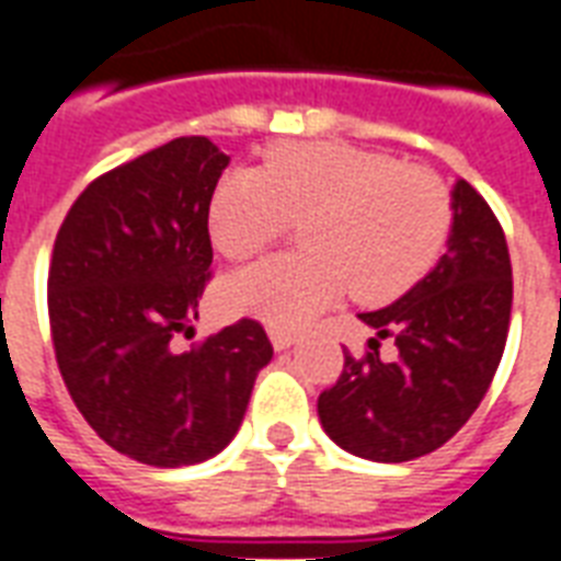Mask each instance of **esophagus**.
<instances>
[{"label": "esophagus", "mask_w": 561, "mask_h": 561, "mask_svg": "<svg viewBox=\"0 0 561 561\" xmlns=\"http://www.w3.org/2000/svg\"><path fill=\"white\" fill-rule=\"evenodd\" d=\"M271 343H273V350H276V352L290 350V346L297 343V334H294V332H282V329H271Z\"/></svg>", "instance_id": "34e87169"}]
</instances>
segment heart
<instances>
[{"label": "heart", "instance_id": "obj_1", "mask_svg": "<svg viewBox=\"0 0 561 561\" xmlns=\"http://www.w3.org/2000/svg\"><path fill=\"white\" fill-rule=\"evenodd\" d=\"M290 220L306 253L232 273L224 311L297 329L346 288L358 302L399 297L443 253L451 203L431 171L337 142L279 145L262 171H232L211 194V244L232 262L262 253Z\"/></svg>", "mask_w": 561, "mask_h": 561}]
</instances>
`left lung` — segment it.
<instances>
[{
  "label": "left lung",
  "mask_w": 561,
  "mask_h": 561,
  "mask_svg": "<svg viewBox=\"0 0 561 561\" xmlns=\"http://www.w3.org/2000/svg\"><path fill=\"white\" fill-rule=\"evenodd\" d=\"M448 250L392 306L358 314L375 337L334 387L320 392L323 431L343 451L375 462L436 451L486 396L513 311V264L495 211L466 180L451 188ZM392 336L397 358L377 346Z\"/></svg>",
  "instance_id": "obj_1"
}]
</instances>
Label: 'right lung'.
Segmentation results:
<instances>
[{"mask_svg":"<svg viewBox=\"0 0 561 561\" xmlns=\"http://www.w3.org/2000/svg\"><path fill=\"white\" fill-rule=\"evenodd\" d=\"M227 165L206 136L160 145L92 180L51 250L48 323L66 390L110 448L157 469L224 451L273 358L247 317L174 350L209 282V203Z\"/></svg>","mask_w":561,"mask_h":561,"instance_id":"add662e5","label":"right lung"}]
</instances>
